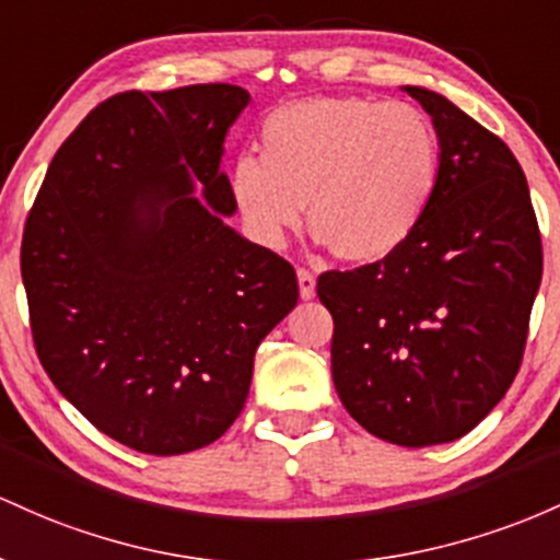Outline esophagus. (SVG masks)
Instances as JSON below:
<instances>
[{"instance_id":"obj_1","label":"esophagus","mask_w":560,"mask_h":560,"mask_svg":"<svg viewBox=\"0 0 560 560\" xmlns=\"http://www.w3.org/2000/svg\"><path fill=\"white\" fill-rule=\"evenodd\" d=\"M299 293L304 301L314 299V293H317V280H314L310 269H299Z\"/></svg>"}]
</instances>
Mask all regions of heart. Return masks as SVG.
Wrapping results in <instances>:
<instances>
[{
  "label": "heart",
  "mask_w": 560,
  "mask_h": 560,
  "mask_svg": "<svg viewBox=\"0 0 560 560\" xmlns=\"http://www.w3.org/2000/svg\"><path fill=\"white\" fill-rule=\"evenodd\" d=\"M439 182V137L423 110L364 97L282 105L261 127V159L241 155L230 190L248 230L280 246L304 224L338 259L373 264L410 241Z\"/></svg>",
  "instance_id": "heart-1"
}]
</instances>
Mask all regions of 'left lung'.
<instances>
[{
	"label": "left lung",
	"mask_w": 560,
	"mask_h": 560,
	"mask_svg": "<svg viewBox=\"0 0 560 560\" xmlns=\"http://www.w3.org/2000/svg\"><path fill=\"white\" fill-rule=\"evenodd\" d=\"M401 90L439 137L429 211L386 259L319 275L317 296L349 416L383 442L431 447L466 436L516 378L542 243L508 144L444 94Z\"/></svg>",
	"instance_id": "left-lung-1"
}]
</instances>
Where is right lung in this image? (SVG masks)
I'll return each instance as SVG.
<instances>
[{"label":"right lung","instance_id":"right-lung-1","mask_svg":"<svg viewBox=\"0 0 560 560\" xmlns=\"http://www.w3.org/2000/svg\"><path fill=\"white\" fill-rule=\"evenodd\" d=\"M232 84L124 92L60 144L21 246L31 332L58 392L148 455L217 442L254 354L296 306V272L230 228Z\"/></svg>","mask_w":560,"mask_h":560}]
</instances>
